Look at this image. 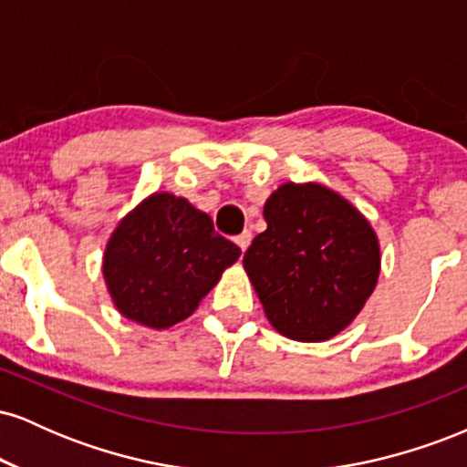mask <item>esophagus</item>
Listing matches in <instances>:
<instances>
[{"mask_svg": "<svg viewBox=\"0 0 467 467\" xmlns=\"http://www.w3.org/2000/svg\"><path fill=\"white\" fill-rule=\"evenodd\" d=\"M234 241H237V245L241 248V252H245V250H248L250 241H252V233H250V230H244V233L234 237Z\"/></svg>", "mask_w": 467, "mask_h": 467, "instance_id": "esophagus-1", "label": "esophagus"}]
</instances>
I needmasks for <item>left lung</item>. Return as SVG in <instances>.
I'll return each mask as SVG.
<instances>
[{
	"instance_id": "1",
	"label": "left lung",
	"mask_w": 467,
	"mask_h": 467,
	"mask_svg": "<svg viewBox=\"0 0 467 467\" xmlns=\"http://www.w3.org/2000/svg\"><path fill=\"white\" fill-rule=\"evenodd\" d=\"M267 228L244 267L278 334L329 340L360 314L379 276L371 223L320 184H283L267 197Z\"/></svg>"
}]
</instances>
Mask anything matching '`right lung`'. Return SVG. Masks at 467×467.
Segmentation results:
<instances>
[{"mask_svg": "<svg viewBox=\"0 0 467 467\" xmlns=\"http://www.w3.org/2000/svg\"><path fill=\"white\" fill-rule=\"evenodd\" d=\"M241 250L184 197L155 192L118 223L103 256L114 305L144 327L189 318Z\"/></svg>", "mask_w": 467, "mask_h": 467, "instance_id": "obj_1", "label": "right lung"}]
</instances>
